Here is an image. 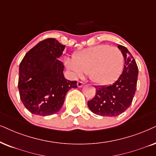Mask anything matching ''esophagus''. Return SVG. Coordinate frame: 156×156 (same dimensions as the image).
<instances>
[{
	"mask_svg": "<svg viewBox=\"0 0 156 156\" xmlns=\"http://www.w3.org/2000/svg\"><path fill=\"white\" fill-rule=\"evenodd\" d=\"M83 85H84V83H83L82 81H78V83H77V86H78V88L83 87Z\"/></svg>",
	"mask_w": 156,
	"mask_h": 156,
	"instance_id": "1",
	"label": "esophagus"
}]
</instances>
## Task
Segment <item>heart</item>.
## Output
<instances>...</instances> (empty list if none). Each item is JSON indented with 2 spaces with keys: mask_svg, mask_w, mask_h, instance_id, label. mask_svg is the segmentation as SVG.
<instances>
[{
  "mask_svg": "<svg viewBox=\"0 0 156 156\" xmlns=\"http://www.w3.org/2000/svg\"><path fill=\"white\" fill-rule=\"evenodd\" d=\"M66 65L73 76L86 73L94 83L105 86L117 80L122 74L124 57L117 47L99 44L76 52L74 59H66Z\"/></svg>",
  "mask_w": 156,
  "mask_h": 156,
  "instance_id": "obj_1",
  "label": "heart"
}]
</instances>
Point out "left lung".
<instances>
[{
	"label": "left lung",
	"instance_id": "1",
	"mask_svg": "<svg viewBox=\"0 0 156 156\" xmlns=\"http://www.w3.org/2000/svg\"><path fill=\"white\" fill-rule=\"evenodd\" d=\"M125 58L123 72L114 83L95 86L96 95L88 101L93 113L103 117H117L129 107L137 88L138 68L125 47L118 45Z\"/></svg>",
	"mask_w": 156,
	"mask_h": 156
}]
</instances>
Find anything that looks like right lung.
<instances>
[{
    "label": "right lung",
    "instance_id": "obj_1",
    "mask_svg": "<svg viewBox=\"0 0 156 156\" xmlns=\"http://www.w3.org/2000/svg\"><path fill=\"white\" fill-rule=\"evenodd\" d=\"M66 45L54 38L41 41L19 65L18 87L21 101L31 114L50 116L60 111L69 90L77 82L67 80L58 60Z\"/></svg>",
    "mask_w": 156,
    "mask_h": 156
}]
</instances>
